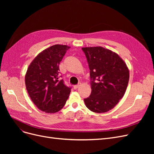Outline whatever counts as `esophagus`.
Returning a JSON list of instances; mask_svg holds the SVG:
<instances>
[{
	"instance_id": "34e87169",
	"label": "esophagus",
	"mask_w": 154,
	"mask_h": 154,
	"mask_svg": "<svg viewBox=\"0 0 154 154\" xmlns=\"http://www.w3.org/2000/svg\"><path fill=\"white\" fill-rule=\"evenodd\" d=\"M80 85H81L80 83H79V84H78V85H74V89H77L78 88H79V87H80Z\"/></svg>"
}]
</instances>
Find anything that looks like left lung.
<instances>
[{
  "label": "left lung",
  "mask_w": 154,
  "mask_h": 154,
  "mask_svg": "<svg viewBox=\"0 0 154 154\" xmlns=\"http://www.w3.org/2000/svg\"><path fill=\"white\" fill-rule=\"evenodd\" d=\"M91 79V94L84 102L96 113L106 112L123 97L129 81V69L119 56L101 46L82 48Z\"/></svg>",
  "instance_id": "obj_1"
}]
</instances>
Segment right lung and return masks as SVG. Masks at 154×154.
Segmentation results:
<instances>
[{
  "label": "right lung",
  "instance_id": "right-lung-1",
  "mask_svg": "<svg viewBox=\"0 0 154 154\" xmlns=\"http://www.w3.org/2000/svg\"><path fill=\"white\" fill-rule=\"evenodd\" d=\"M69 48L66 45L51 46L37 55L27 68L26 90L37 108L45 113L61 110L71 92V88L59 80V64Z\"/></svg>",
  "mask_w": 154,
  "mask_h": 154
}]
</instances>
